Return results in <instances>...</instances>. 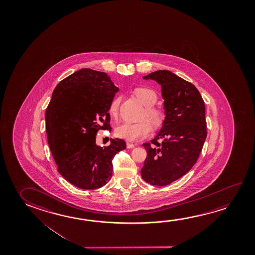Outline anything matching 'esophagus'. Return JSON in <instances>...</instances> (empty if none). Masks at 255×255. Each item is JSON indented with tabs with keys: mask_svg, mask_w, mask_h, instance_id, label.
I'll return each instance as SVG.
<instances>
[{
	"mask_svg": "<svg viewBox=\"0 0 255 255\" xmlns=\"http://www.w3.org/2000/svg\"><path fill=\"white\" fill-rule=\"evenodd\" d=\"M126 146H127V148H133V147H135V145H134L133 143H130V142H127Z\"/></svg>",
	"mask_w": 255,
	"mask_h": 255,
	"instance_id": "34e87169",
	"label": "esophagus"
}]
</instances>
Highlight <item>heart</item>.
I'll use <instances>...</instances> for the list:
<instances>
[{
    "instance_id": "heart-1",
    "label": "heart",
    "mask_w": 255,
    "mask_h": 255,
    "mask_svg": "<svg viewBox=\"0 0 255 255\" xmlns=\"http://www.w3.org/2000/svg\"><path fill=\"white\" fill-rule=\"evenodd\" d=\"M135 96L141 101L142 104L146 107L144 117L151 122V125L146 120L138 123L124 122L117 126L116 135L118 138H124L127 141H137L145 138L150 133L152 127L159 129L163 126L165 121V114L163 109L154 107L157 101V94L153 89L148 87H138L134 90ZM121 97L116 96L109 104V112L112 117H117L118 113Z\"/></svg>"
}]
</instances>
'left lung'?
Instances as JSON below:
<instances>
[{"instance_id":"left-lung-1","label":"left lung","mask_w":255,"mask_h":255,"mask_svg":"<svg viewBox=\"0 0 255 255\" xmlns=\"http://www.w3.org/2000/svg\"><path fill=\"white\" fill-rule=\"evenodd\" d=\"M143 78L161 85L165 121L151 143L143 144L147 155L140 172L146 182L162 187L185 175L199 157L207 136L205 102L194 84L171 71Z\"/></svg>"}]
</instances>
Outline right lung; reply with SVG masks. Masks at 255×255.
Listing matches in <instances>:
<instances>
[{"label": "right lung", "instance_id": "right-lung-1", "mask_svg": "<svg viewBox=\"0 0 255 255\" xmlns=\"http://www.w3.org/2000/svg\"><path fill=\"white\" fill-rule=\"evenodd\" d=\"M109 75L83 68L62 80L45 114L48 143L58 171L82 189H96L112 177L115 155L126 148L121 138L96 144L99 129H111L109 104L118 92Z\"/></svg>", "mask_w": 255, "mask_h": 255}]
</instances>
